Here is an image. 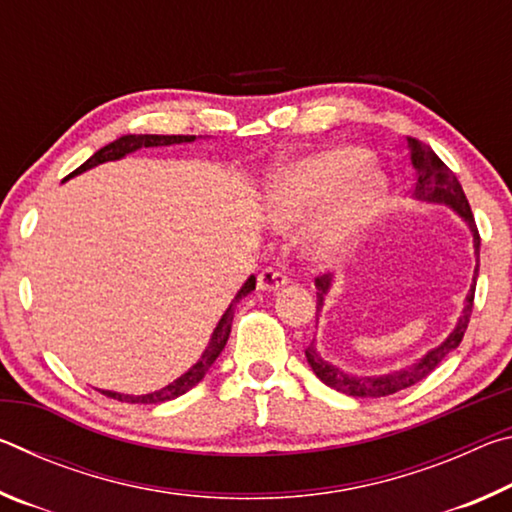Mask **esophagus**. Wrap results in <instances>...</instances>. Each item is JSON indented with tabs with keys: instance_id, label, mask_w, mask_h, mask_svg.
<instances>
[{
	"instance_id": "1",
	"label": "esophagus",
	"mask_w": 512,
	"mask_h": 512,
	"mask_svg": "<svg viewBox=\"0 0 512 512\" xmlns=\"http://www.w3.org/2000/svg\"><path fill=\"white\" fill-rule=\"evenodd\" d=\"M289 282V275L282 266H266L262 273L257 275V287L262 291H277Z\"/></svg>"
}]
</instances>
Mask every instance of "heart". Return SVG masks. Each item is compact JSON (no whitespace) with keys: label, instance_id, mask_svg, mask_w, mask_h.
Wrapping results in <instances>:
<instances>
[{"label":"heart","instance_id":"heart-1","mask_svg":"<svg viewBox=\"0 0 512 512\" xmlns=\"http://www.w3.org/2000/svg\"><path fill=\"white\" fill-rule=\"evenodd\" d=\"M384 192L381 173L366 167L359 151L329 149L277 171L264 210L282 228L305 223L320 212L311 228V250L320 259H336L348 253L377 214Z\"/></svg>","mask_w":512,"mask_h":512}]
</instances>
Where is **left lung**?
Returning a JSON list of instances; mask_svg holds the SVG:
<instances>
[{"mask_svg": "<svg viewBox=\"0 0 512 512\" xmlns=\"http://www.w3.org/2000/svg\"><path fill=\"white\" fill-rule=\"evenodd\" d=\"M409 149H411V162L415 169V183H413V194L420 201H431V203H445L449 207L463 216L470 225L472 237H474V255H476V268H474V282L470 287V293L465 298V309L463 316L458 318V323L454 327V332L447 336V341L443 345H438L436 350H431L427 357H422L420 361H415L413 366L388 372V375H379V377H357V375H348V372L339 370L332 363H327L320 354L316 352L314 343L307 345V361L311 370L316 372V377L327 384L334 391L352 395V397H386L393 395L397 391H404L413 384H418L424 377H429L440 361H443L449 352L456 350L461 345L467 323H470L472 316V307H474V289H476V277H479V246H481V237L479 230H476L474 223V214L470 210V203H467L465 192L458 178L452 173V169L438 158L436 153L431 151V146H427L415 137H409ZM316 314L323 309V300L325 293L329 291V282H332V275L323 273L316 277Z\"/></svg>", "mask_w": 512, "mask_h": 512, "instance_id": "8db88e82", "label": "left lung"}]
</instances>
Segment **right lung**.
<instances>
[{
	"label": "right lung",
	"instance_id": "add662e5",
	"mask_svg": "<svg viewBox=\"0 0 512 512\" xmlns=\"http://www.w3.org/2000/svg\"><path fill=\"white\" fill-rule=\"evenodd\" d=\"M196 135H124L119 137L108 146H103L97 153L92 155L90 160H85L79 169L69 173L67 178L76 176V173H81L85 169H92L97 167L101 162H110V160H119L124 158L126 153H133L137 149H142V146H169V144H180V142H194ZM65 178V180H67ZM255 289V275H250L244 287L239 289V293L235 296V300L230 302V307L225 314L221 316L219 325H216L210 345H207L203 357L198 359V363H194L192 368H189L183 377H178L173 384L160 388V391L149 393V395H121V393H112V391H101L106 397H112V400H119V402H131V404H160V402H169V400H176V397L185 395L189 388H194L198 381L205 377V372L210 370L212 363L219 357L221 350L225 348V343H228V336H230V327H232V318H235V307L237 302L248 296L250 291Z\"/></svg>",
	"mask_w": 512,
	"mask_h": 512
}]
</instances>
